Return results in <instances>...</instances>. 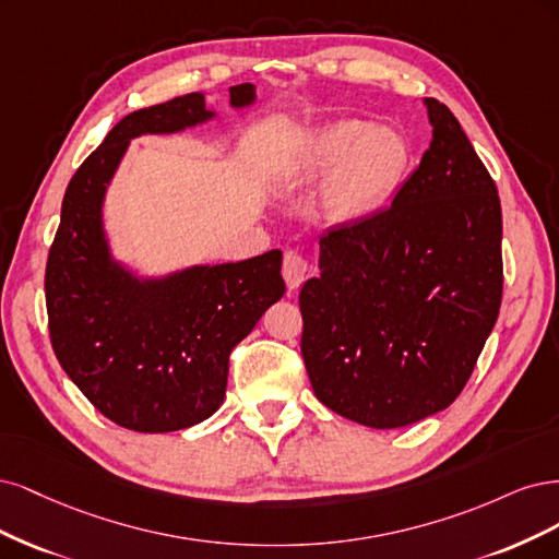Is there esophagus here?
<instances>
[{"label":"esophagus","mask_w":559,"mask_h":559,"mask_svg":"<svg viewBox=\"0 0 559 559\" xmlns=\"http://www.w3.org/2000/svg\"><path fill=\"white\" fill-rule=\"evenodd\" d=\"M309 276V262L297 250H287L283 258V278L287 290H297V287Z\"/></svg>","instance_id":"obj_1"}]
</instances>
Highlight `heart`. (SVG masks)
Segmentation results:
<instances>
[{
  "instance_id": "b5f03b06",
  "label": "heart",
  "mask_w": 559,
  "mask_h": 559,
  "mask_svg": "<svg viewBox=\"0 0 559 559\" xmlns=\"http://www.w3.org/2000/svg\"><path fill=\"white\" fill-rule=\"evenodd\" d=\"M301 165L325 174V206L336 221H365L381 211L400 190L408 167V148L400 134L369 128L359 120H338L306 143Z\"/></svg>"
}]
</instances>
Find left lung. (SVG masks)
<instances>
[{
	"label": "left lung",
	"instance_id": "left-lung-1",
	"mask_svg": "<svg viewBox=\"0 0 559 559\" xmlns=\"http://www.w3.org/2000/svg\"><path fill=\"white\" fill-rule=\"evenodd\" d=\"M425 106L420 167L388 209L320 237V276L299 293L316 397L373 429L453 404L501 306L497 186L448 106Z\"/></svg>",
	"mask_w": 559,
	"mask_h": 559
}]
</instances>
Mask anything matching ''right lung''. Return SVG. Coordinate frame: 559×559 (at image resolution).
Segmentation results:
<instances>
[{"mask_svg":"<svg viewBox=\"0 0 559 559\" xmlns=\"http://www.w3.org/2000/svg\"><path fill=\"white\" fill-rule=\"evenodd\" d=\"M255 102V85L229 87V104ZM202 93L124 116L71 176L48 250L46 309L58 362L102 416L146 431H176L221 408L229 353L285 293L281 250L243 262L136 278L114 262L102 204L130 139L206 122Z\"/></svg>","mask_w":559,"mask_h":559,"instance_id":"1","label":"right lung"}]
</instances>
